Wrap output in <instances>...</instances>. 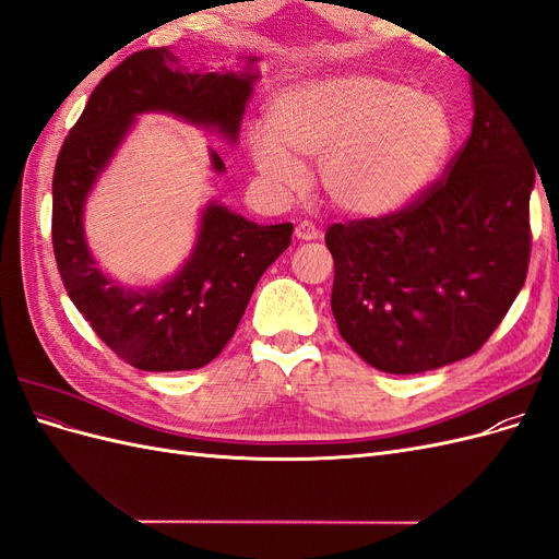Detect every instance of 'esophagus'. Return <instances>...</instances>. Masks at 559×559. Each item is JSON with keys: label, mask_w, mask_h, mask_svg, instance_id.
I'll return each instance as SVG.
<instances>
[{"label": "esophagus", "mask_w": 559, "mask_h": 559, "mask_svg": "<svg viewBox=\"0 0 559 559\" xmlns=\"http://www.w3.org/2000/svg\"><path fill=\"white\" fill-rule=\"evenodd\" d=\"M294 235L298 240H317V238H321V230L312 222H300V224H296Z\"/></svg>", "instance_id": "esophagus-1"}]
</instances>
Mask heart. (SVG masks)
<instances>
[{
	"label": "heart",
	"mask_w": 559,
	"mask_h": 559,
	"mask_svg": "<svg viewBox=\"0 0 559 559\" xmlns=\"http://www.w3.org/2000/svg\"><path fill=\"white\" fill-rule=\"evenodd\" d=\"M452 121L441 99L376 74L298 81L270 105L267 126L249 132L251 160L275 189L300 181L317 158V183L345 216L378 218L413 202L441 170Z\"/></svg>",
	"instance_id": "1"
}]
</instances>
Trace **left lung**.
Returning a JSON list of instances; mask_svg holds the SVG:
<instances>
[{
  "label": "left lung",
  "instance_id": "left-lung-1",
  "mask_svg": "<svg viewBox=\"0 0 559 559\" xmlns=\"http://www.w3.org/2000/svg\"><path fill=\"white\" fill-rule=\"evenodd\" d=\"M534 179L513 116L473 86L471 134L445 179L401 212L329 226L343 341L392 376L476 354L527 277Z\"/></svg>",
  "mask_w": 559,
  "mask_h": 559
}]
</instances>
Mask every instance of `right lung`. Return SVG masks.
Returning <instances> with one entry per match:
<instances>
[{
    "instance_id": "right-lung-1",
    "label": "right lung",
    "mask_w": 559,
    "mask_h": 559,
    "mask_svg": "<svg viewBox=\"0 0 559 559\" xmlns=\"http://www.w3.org/2000/svg\"><path fill=\"white\" fill-rule=\"evenodd\" d=\"M259 58L240 72H198L170 48H146L97 83L64 138L53 173V251L67 296L126 364L163 373L193 370L222 354L261 275L292 245V224L259 226L212 200L191 257L173 277L132 289L107 277L83 233V205L140 114H173L235 144ZM212 170L226 165L210 148Z\"/></svg>"
}]
</instances>
